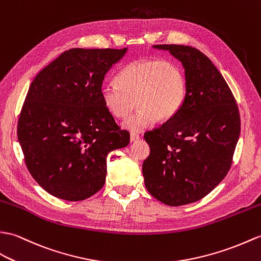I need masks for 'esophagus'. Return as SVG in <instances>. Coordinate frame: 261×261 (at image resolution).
<instances>
[{"label": "esophagus", "mask_w": 261, "mask_h": 261, "mask_svg": "<svg viewBox=\"0 0 261 261\" xmlns=\"http://www.w3.org/2000/svg\"><path fill=\"white\" fill-rule=\"evenodd\" d=\"M139 139H140V136L136 135V133H131V135H130V141L131 142H135V141L139 140Z\"/></svg>", "instance_id": "esophagus-1"}]
</instances>
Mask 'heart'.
<instances>
[{"mask_svg": "<svg viewBox=\"0 0 261 261\" xmlns=\"http://www.w3.org/2000/svg\"><path fill=\"white\" fill-rule=\"evenodd\" d=\"M99 92L103 107L117 119L128 117L136 101L138 110L122 125L131 132H141L180 110L187 80L182 68L171 60L139 59L121 69L116 83H103Z\"/></svg>", "mask_w": 261, "mask_h": 261, "instance_id": "b5f03b06", "label": "heart"}]
</instances>
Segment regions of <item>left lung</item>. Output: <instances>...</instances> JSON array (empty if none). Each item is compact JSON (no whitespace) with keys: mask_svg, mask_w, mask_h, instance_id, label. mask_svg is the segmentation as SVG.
Segmentation results:
<instances>
[{"mask_svg":"<svg viewBox=\"0 0 261 261\" xmlns=\"http://www.w3.org/2000/svg\"><path fill=\"white\" fill-rule=\"evenodd\" d=\"M182 62V107L159 128L145 132L150 154L142 172L147 190L168 205L196 202L213 191L231 168L240 114L221 73L197 48L158 44Z\"/></svg>","mask_w":261,"mask_h":261,"instance_id":"left-lung-1","label":"left lung"}]
</instances>
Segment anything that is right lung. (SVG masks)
I'll return each mask as SVG.
<instances>
[{
	"mask_svg": "<svg viewBox=\"0 0 261 261\" xmlns=\"http://www.w3.org/2000/svg\"><path fill=\"white\" fill-rule=\"evenodd\" d=\"M124 48H71L34 77L17 122V139L34 180L50 195L81 201L106 182L107 155L126 147L103 107L100 87Z\"/></svg>",
	"mask_w": 261,
	"mask_h": 261,
	"instance_id": "right-lung-1",
	"label": "right lung"
}]
</instances>
